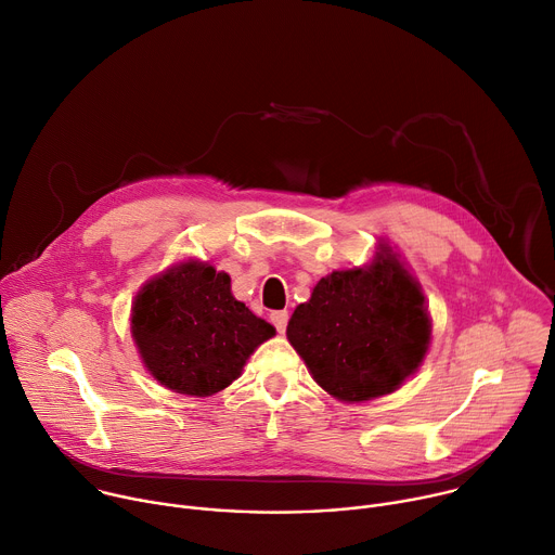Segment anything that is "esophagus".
<instances>
[{"label":"esophagus","mask_w":555,"mask_h":555,"mask_svg":"<svg viewBox=\"0 0 555 555\" xmlns=\"http://www.w3.org/2000/svg\"><path fill=\"white\" fill-rule=\"evenodd\" d=\"M271 323L275 325V330L280 332V335H284L286 325H288V312H286V310H275V312H271Z\"/></svg>","instance_id":"esophagus-1"}]
</instances>
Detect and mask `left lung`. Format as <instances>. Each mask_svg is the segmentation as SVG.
Masks as SVG:
<instances>
[{"mask_svg": "<svg viewBox=\"0 0 555 555\" xmlns=\"http://www.w3.org/2000/svg\"><path fill=\"white\" fill-rule=\"evenodd\" d=\"M286 337L330 396L363 402L396 391L424 361L430 319L417 280L389 245L359 269L332 271L288 321Z\"/></svg>", "mask_w": 555, "mask_h": 555, "instance_id": "1", "label": "left lung"}]
</instances>
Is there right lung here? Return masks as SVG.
<instances>
[{"label":"right lung","instance_id":"obj_1","mask_svg":"<svg viewBox=\"0 0 555 555\" xmlns=\"http://www.w3.org/2000/svg\"><path fill=\"white\" fill-rule=\"evenodd\" d=\"M230 282L207 262L185 260L142 286L131 308V335L157 383L196 398L218 393L275 335L232 295Z\"/></svg>","mask_w":555,"mask_h":555}]
</instances>
